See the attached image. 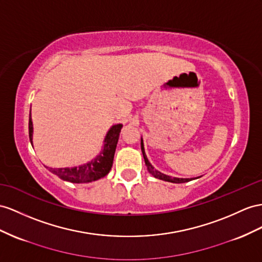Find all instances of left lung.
<instances>
[{
    "instance_id": "1",
    "label": "left lung",
    "mask_w": 262,
    "mask_h": 262,
    "mask_svg": "<svg viewBox=\"0 0 262 262\" xmlns=\"http://www.w3.org/2000/svg\"><path fill=\"white\" fill-rule=\"evenodd\" d=\"M140 147H142V151H143V156H144V159H145V164L147 166V169H148V171L151 173V175L155 177V178H158V179H162V180H165V182H169V183H175V184H182V183H187V182H190V180L192 179H196V178H176V177H170V176H167L165 175V173L160 172L156 169H154V167L151 166V164L149 163V160L147 159V156L145 154V149H144V143H143V138L140 139ZM199 178V177H198Z\"/></svg>"
}]
</instances>
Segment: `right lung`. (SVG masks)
<instances>
[{
    "label": "right lung",
    "mask_w": 262,
    "mask_h": 262,
    "mask_svg": "<svg viewBox=\"0 0 262 262\" xmlns=\"http://www.w3.org/2000/svg\"><path fill=\"white\" fill-rule=\"evenodd\" d=\"M122 127V124H117L111 127V129L106 134V137L104 139L103 150L99 152V155H97L87 164L78 167H72V168H50V167H46V168H49L51 172L58 176L61 179L74 184L91 183L105 177L110 172L113 166L114 155H115L119 133ZM29 136L31 144H33V123L31 113L29 118Z\"/></svg>",
    "instance_id": "obj_1"
}]
</instances>
